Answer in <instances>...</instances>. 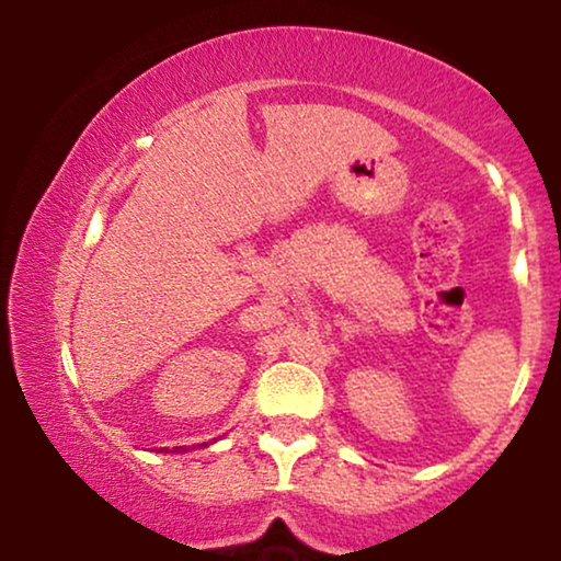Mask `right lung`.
<instances>
[{"label": "right lung", "instance_id": "right-lung-1", "mask_svg": "<svg viewBox=\"0 0 561 561\" xmlns=\"http://www.w3.org/2000/svg\"><path fill=\"white\" fill-rule=\"evenodd\" d=\"M173 450H176V454H179V450H186V446H179V448H173Z\"/></svg>", "mask_w": 561, "mask_h": 561}]
</instances>
